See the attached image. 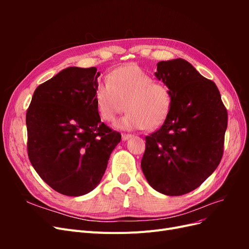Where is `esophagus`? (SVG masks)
<instances>
[{
	"mask_svg": "<svg viewBox=\"0 0 249 249\" xmlns=\"http://www.w3.org/2000/svg\"><path fill=\"white\" fill-rule=\"evenodd\" d=\"M131 136H132L131 134H123V135H122V139H123L124 141H125V140L129 139Z\"/></svg>",
	"mask_w": 249,
	"mask_h": 249,
	"instance_id": "obj_1",
	"label": "esophagus"
}]
</instances>
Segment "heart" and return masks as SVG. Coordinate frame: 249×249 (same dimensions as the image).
Returning <instances> with one entry per match:
<instances>
[{
	"label": "heart",
	"instance_id": "heart-1",
	"mask_svg": "<svg viewBox=\"0 0 249 249\" xmlns=\"http://www.w3.org/2000/svg\"><path fill=\"white\" fill-rule=\"evenodd\" d=\"M126 113L115 124L124 130H155L166 120L172 105L170 89L136 64L112 71L96 87L94 104L105 122H113L124 110Z\"/></svg>",
	"mask_w": 249,
	"mask_h": 249
}]
</instances>
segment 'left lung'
Segmentation results:
<instances>
[{"label":"left lung","instance_id":"left-lung-1","mask_svg":"<svg viewBox=\"0 0 249 249\" xmlns=\"http://www.w3.org/2000/svg\"><path fill=\"white\" fill-rule=\"evenodd\" d=\"M155 74L170 89L172 105L160 129L145 137L141 169L155 190L178 196L196 189L219 165L228 111L215 83L186 60L161 61Z\"/></svg>","mask_w":249,"mask_h":249}]
</instances>
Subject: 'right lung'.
<instances>
[{
    "label": "right lung",
    "mask_w": 249,
    "mask_h": 249,
    "mask_svg": "<svg viewBox=\"0 0 249 249\" xmlns=\"http://www.w3.org/2000/svg\"><path fill=\"white\" fill-rule=\"evenodd\" d=\"M96 67H69L36 88L27 110L28 157L55 191L80 196L100 184L122 135L94 104Z\"/></svg>",
    "instance_id": "add662e5"
}]
</instances>
